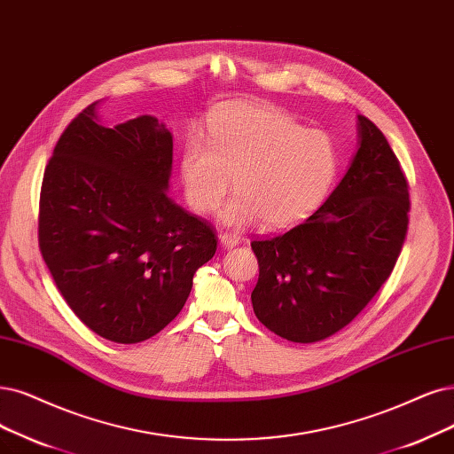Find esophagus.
<instances>
[{"mask_svg": "<svg viewBox=\"0 0 454 454\" xmlns=\"http://www.w3.org/2000/svg\"><path fill=\"white\" fill-rule=\"evenodd\" d=\"M218 241H221V245H223L224 248H233L236 245H239L241 238L231 236V233H221V236H218Z\"/></svg>", "mask_w": 454, "mask_h": 454, "instance_id": "obj_1", "label": "esophagus"}]
</instances>
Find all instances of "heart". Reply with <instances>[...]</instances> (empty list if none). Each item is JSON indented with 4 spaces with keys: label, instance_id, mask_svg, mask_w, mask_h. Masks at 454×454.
<instances>
[{
    "label": "heart",
    "instance_id": "1",
    "mask_svg": "<svg viewBox=\"0 0 454 454\" xmlns=\"http://www.w3.org/2000/svg\"><path fill=\"white\" fill-rule=\"evenodd\" d=\"M339 170L333 140L271 106L231 105L209 123L207 144L184 142L179 174L187 204L201 215L213 213L230 191L221 213L228 228L258 221L267 230L303 223L329 192Z\"/></svg>",
    "mask_w": 454,
    "mask_h": 454
}]
</instances>
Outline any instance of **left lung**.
<instances>
[{"mask_svg": "<svg viewBox=\"0 0 454 454\" xmlns=\"http://www.w3.org/2000/svg\"><path fill=\"white\" fill-rule=\"evenodd\" d=\"M357 151L337 189L303 224L253 241L258 320L290 342L346 327L389 278L408 231L410 192L383 132L357 115Z\"/></svg>", "mask_w": 454, "mask_h": 454, "instance_id": "obj_1", "label": "left lung"}]
</instances>
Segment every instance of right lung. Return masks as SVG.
<instances>
[{"mask_svg": "<svg viewBox=\"0 0 454 454\" xmlns=\"http://www.w3.org/2000/svg\"><path fill=\"white\" fill-rule=\"evenodd\" d=\"M82 110L43 177L39 247L67 305L98 337L137 344L181 312L215 231L168 196L174 137L155 115L100 125Z\"/></svg>", "mask_w": 454, "mask_h": 454, "instance_id": "add662e5", "label": "right lung"}]
</instances>
